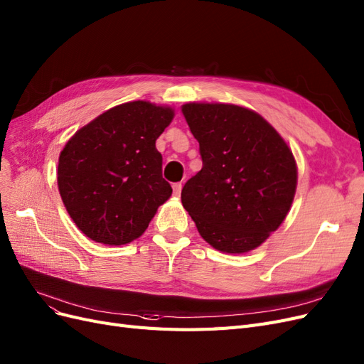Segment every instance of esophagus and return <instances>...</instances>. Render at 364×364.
I'll use <instances>...</instances> for the list:
<instances>
[{
	"instance_id": "esophagus-1",
	"label": "esophagus",
	"mask_w": 364,
	"mask_h": 364,
	"mask_svg": "<svg viewBox=\"0 0 364 364\" xmlns=\"http://www.w3.org/2000/svg\"><path fill=\"white\" fill-rule=\"evenodd\" d=\"M181 191H182V183L181 182L173 183V194L174 196H181Z\"/></svg>"
}]
</instances>
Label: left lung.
<instances>
[{"instance_id": "left-lung-1", "label": "left lung", "mask_w": 364, "mask_h": 364, "mask_svg": "<svg viewBox=\"0 0 364 364\" xmlns=\"http://www.w3.org/2000/svg\"><path fill=\"white\" fill-rule=\"evenodd\" d=\"M203 167L182 188L198 233L224 253H245L279 229L291 209L296 164L257 112L230 104H185Z\"/></svg>"}]
</instances>
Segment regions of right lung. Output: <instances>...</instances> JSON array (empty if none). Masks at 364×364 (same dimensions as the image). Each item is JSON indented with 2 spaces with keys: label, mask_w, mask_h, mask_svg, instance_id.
<instances>
[{
  "label": "right lung",
  "mask_w": 364,
  "mask_h": 364,
  "mask_svg": "<svg viewBox=\"0 0 364 364\" xmlns=\"http://www.w3.org/2000/svg\"><path fill=\"white\" fill-rule=\"evenodd\" d=\"M171 120L167 107L122 104L85 124L61 150L58 191L90 240L107 245L136 240L171 196L155 146Z\"/></svg>",
  "instance_id": "obj_1"
}]
</instances>
